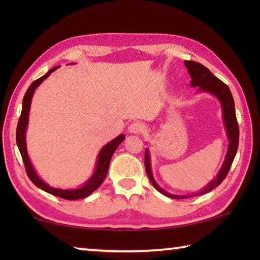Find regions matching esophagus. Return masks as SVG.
Segmentation results:
<instances>
[{
    "instance_id": "esophagus-1",
    "label": "esophagus",
    "mask_w": 260,
    "mask_h": 260,
    "mask_svg": "<svg viewBox=\"0 0 260 260\" xmlns=\"http://www.w3.org/2000/svg\"><path fill=\"white\" fill-rule=\"evenodd\" d=\"M128 132L131 134H142L145 132V126L142 123H133L131 124L128 127Z\"/></svg>"
}]
</instances>
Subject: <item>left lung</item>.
<instances>
[{"label": "left lung", "instance_id": "obj_1", "mask_svg": "<svg viewBox=\"0 0 260 260\" xmlns=\"http://www.w3.org/2000/svg\"><path fill=\"white\" fill-rule=\"evenodd\" d=\"M185 67L187 68V73H189L191 77V86L192 87H199V91H204L209 92L217 97L219 99L220 104H221L222 108V118H223V124L225 127V133H227V137L229 141L228 145V151L225 154V158L223 161V164L221 169H220L219 173L217 176L210 181L209 183L203 187L200 192L193 193V194H185V196H176V194H171V193L164 191L161 186H159L156 181L153 178L152 173V167H151V156H150V151L146 148L145 151V170L148 179H150L151 183L155 189L161 192L162 194L165 197L172 198V199H186L190 197H197L204 194V193H208L212 191L214 187L221 184V182L224 180L225 176H227L231 164L234 162V158L237 154V150H238V144H239V128H238V123H237V117H236V110H235V102L233 95H231V91L229 87L222 82L220 79H218L211 71H210L207 67H204L203 64L196 62V61H184Z\"/></svg>", "mask_w": 260, "mask_h": 260}]
</instances>
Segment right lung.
<instances>
[{"mask_svg":"<svg viewBox=\"0 0 260 260\" xmlns=\"http://www.w3.org/2000/svg\"><path fill=\"white\" fill-rule=\"evenodd\" d=\"M59 66H56L54 68L50 69L45 76H42L41 78L33 81L31 86L27 88V90L23 97V102H22V112L19 118L18 127H16V144H18L22 159H23L26 174L29 176V179L33 182V184L37 185L39 189L50 193L52 196L66 199V200H78V199H84L88 196H90L93 191L101 186L103 181L107 175L109 163H110V159H112L113 154L120 143L125 140V136L123 134L118 135L116 139L107 143V144L102 148L101 152L98 154L96 168H95V171H93L92 175L85 182L84 184L80 185L79 187H77V189H58V187L50 186L48 183H46L45 181L41 180L40 176L37 174L35 168H33L29 155H27L25 132H26L27 123H29V113H30L33 93H35L37 88L40 86L41 82L45 79H47L48 77L51 75V73H53V71L57 70Z\"/></svg>","mask_w":260,"mask_h":260,"instance_id":"1","label":"right lung"}]
</instances>
